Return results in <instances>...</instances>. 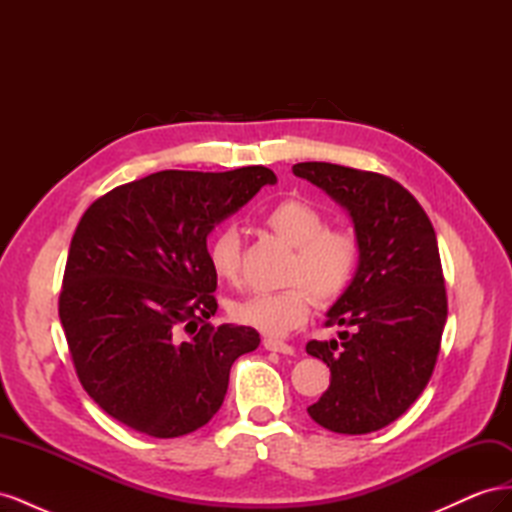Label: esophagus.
<instances>
[{
	"label": "esophagus",
	"instance_id": "34e87169",
	"mask_svg": "<svg viewBox=\"0 0 512 512\" xmlns=\"http://www.w3.org/2000/svg\"><path fill=\"white\" fill-rule=\"evenodd\" d=\"M262 346H265L267 350L271 352H280V354H294V348L286 342H282V339H273V337H267L265 342H262Z\"/></svg>",
	"mask_w": 512,
	"mask_h": 512
}]
</instances>
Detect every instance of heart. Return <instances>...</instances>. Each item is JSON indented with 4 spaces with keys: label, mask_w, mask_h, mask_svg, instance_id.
I'll return each instance as SVG.
<instances>
[{
    "label": "heart",
    "mask_w": 512,
    "mask_h": 512,
    "mask_svg": "<svg viewBox=\"0 0 512 512\" xmlns=\"http://www.w3.org/2000/svg\"><path fill=\"white\" fill-rule=\"evenodd\" d=\"M265 226L294 247L288 282L277 292H254L232 301L230 316L265 335H284L299 327L312 309V292L333 301L350 284L359 243L350 230L327 228L324 215L305 200L286 198L265 213ZM209 265L224 282H237L241 271V241L235 228H222L209 241Z\"/></svg>",
    "instance_id": "1"
}]
</instances>
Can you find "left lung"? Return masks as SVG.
Returning <instances> with one entry per match:
<instances>
[{"instance_id": "1", "label": "left lung", "mask_w": 512, "mask_h": 512, "mask_svg": "<svg viewBox=\"0 0 512 512\" xmlns=\"http://www.w3.org/2000/svg\"><path fill=\"white\" fill-rule=\"evenodd\" d=\"M292 173L348 211L359 243V267L327 312V324L350 333L305 346L331 369L329 389L307 412L335 433L378 431L414 404L438 361L448 307L436 232L391 177L329 162L294 164Z\"/></svg>"}]
</instances>
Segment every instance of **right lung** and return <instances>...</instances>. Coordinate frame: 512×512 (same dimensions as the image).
Returning a JSON list of instances; mask_svg holds the SVG:
<instances>
[{
  "mask_svg": "<svg viewBox=\"0 0 512 512\" xmlns=\"http://www.w3.org/2000/svg\"><path fill=\"white\" fill-rule=\"evenodd\" d=\"M277 177L160 170L91 205L70 243L59 320L83 389L119 423L179 438L220 410L252 327L207 322L218 275L207 237Z\"/></svg>",
  "mask_w": 512,
  "mask_h": 512,
  "instance_id": "right-lung-1",
  "label": "right lung"
}]
</instances>
